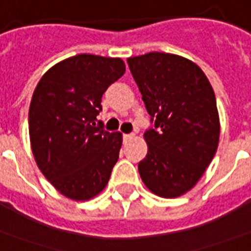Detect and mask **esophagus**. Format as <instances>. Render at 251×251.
<instances>
[{"mask_svg":"<svg viewBox=\"0 0 251 251\" xmlns=\"http://www.w3.org/2000/svg\"><path fill=\"white\" fill-rule=\"evenodd\" d=\"M134 136H135V134H124V135H123V139H124V141H128V139L134 138Z\"/></svg>","mask_w":251,"mask_h":251,"instance_id":"obj_1","label":"esophagus"}]
</instances>
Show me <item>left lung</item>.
<instances>
[{"mask_svg": "<svg viewBox=\"0 0 251 251\" xmlns=\"http://www.w3.org/2000/svg\"><path fill=\"white\" fill-rule=\"evenodd\" d=\"M151 127L148 154L138 164L146 187L164 198L187 193L201 179L219 145L215 91L202 70L180 56L151 51L127 58Z\"/></svg>", "mask_w": 251, "mask_h": 251, "instance_id": "left-lung-1", "label": "left lung"}]
</instances>
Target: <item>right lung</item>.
Instances as JSON below:
<instances>
[{"label": "right lung", "mask_w": 251, "mask_h": 251, "mask_svg": "<svg viewBox=\"0 0 251 251\" xmlns=\"http://www.w3.org/2000/svg\"><path fill=\"white\" fill-rule=\"evenodd\" d=\"M124 72L122 58L77 54L51 67L32 94L28 129L36 165L71 200L100 194L119 160L122 134L96 120L103 93Z\"/></svg>", "instance_id": "right-lung-1"}]
</instances>
